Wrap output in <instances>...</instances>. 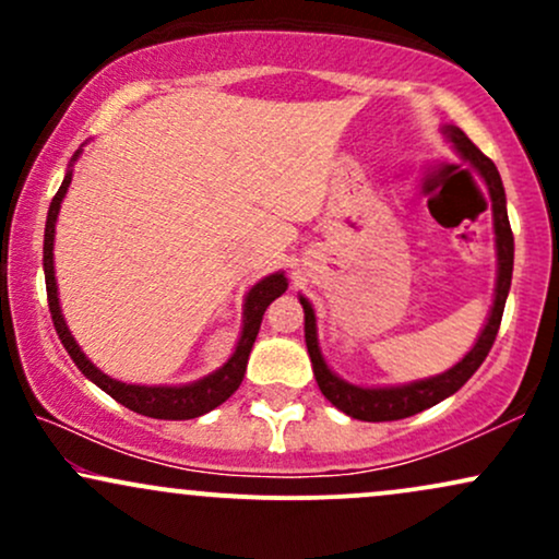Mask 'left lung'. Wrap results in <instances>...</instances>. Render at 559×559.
Masks as SVG:
<instances>
[{"label": "left lung", "mask_w": 559, "mask_h": 559, "mask_svg": "<svg viewBox=\"0 0 559 559\" xmlns=\"http://www.w3.org/2000/svg\"><path fill=\"white\" fill-rule=\"evenodd\" d=\"M444 133L454 144V150H457L460 155H463L467 163L480 173V178H484L486 186H489L493 234H497V288H493L491 316L486 320L484 331H480L478 342L473 344V349L467 352L454 368H449L447 373L404 383V386L362 389V386H355V383L344 381V378H338L329 365H325L318 346L316 312H312L310 301L299 297L301 307H305V342L312 360V373H316V381L320 391H323L325 400H329L333 407H338L342 413L349 415V418L368 420V423L402 420V418H409V415L423 413V409L433 407V404L447 400V396H452L454 391L465 386L467 378L476 373L480 362L486 360L493 338H497L499 323H502L507 292H510V281H512V260H515V239H512L510 221H507V199H504L502 178H499L497 165H493L491 159L486 157L457 126H444Z\"/></svg>", "instance_id": "8db88e82"}]
</instances>
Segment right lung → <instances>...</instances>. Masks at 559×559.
Wrapping results in <instances>:
<instances>
[{"instance_id":"right-lung-1","label":"right lung","mask_w":559,"mask_h":559,"mask_svg":"<svg viewBox=\"0 0 559 559\" xmlns=\"http://www.w3.org/2000/svg\"><path fill=\"white\" fill-rule=\"evenodd\" d=\"M79 157L75 152L73 159ZM70 178H73V170L66 173V181H62L60 191H57L52 204H49L47 213V228H44V278H47V299H49V312H52V323L57 336H60L62 346L68 349V355L73 357V362L79 365V370L88 381H94L96 386L112 396L115 402L126 404L133 413L146 415V418H159V420H191L199 418V415L210 413L217 404H223L234 394L236 389L241 386L243 373H247V360L249 352H252L254 338H258L262 316H265L267 305L273 299H278L281 294L286 292V278L284 273H273L267 278H262L260 284L249 288L247 299H243V320H241V336L236 342L234 355L228 357V362L223 368H217L215 373L199 378L194 383H186V386H136V383H123L115 381V378L102 373L96 365L88 360L81 352V346L75 344V338L70 336L66 318H62L60 299H57V281H55V223L57 215H60L62 197L68 194Z\"/></svg>"}]
</instances>
